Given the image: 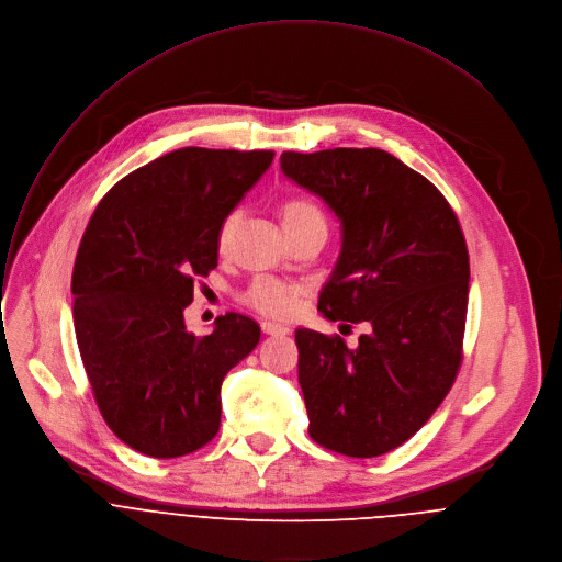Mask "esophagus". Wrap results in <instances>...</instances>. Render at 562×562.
Masks as SVG:
<instances>
[{"label": "esophagus", "mask_w": 562, "mask_h": 562, "mask_svg": "<svg viewBox=\"0 0 562 562\" xmlns=\"http://www.w3.org/2000/svg\"><path fill=\"white\" fill-rule=\"evenodd\" d=\"M261 330L266 333V335H288L290 333V328L288 326H283V324H277V322H263L261 324Z\"/></svg>", "instance_id": "esophagus-1"}]
</instances>
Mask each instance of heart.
I'll use <instances>...</instances> for the list:
<instances>
[{"label":"heart","mask_w":562,"mask_h":562,"mask_svg":"<svg viewBox=\"0 0 562 562\" xmlns=\"http://www.w3.org/2000/svg\"><path fill=\"white\" fill-rule=\"evenodd\" d=\"M279 216L283 223V229L290 236L307 229V227H326V216L322 207L303 196L285 199L279 207ZM234 229V216H227L218 227V245L223 247ZM301 296V288L296 283L274 281V279H257L249 283V288L243 292V301L259 310L270 317H288L294 313L296 301Z\"/></svg>","instance_id":"1"}]
</instances>
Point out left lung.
Returning <instances> with one entry per match:
<instances>
[{
  "label": "left lung",
  "mask_w": 562,
  "mask_h": 562,
  "mask_svg": "<svg viewBox=\"0 0 562 562\" xmlns=\"http://www.w3.org/2000/svg\"><path fill=\"white\" fill-rule=\"evenodd\" d=\"M281 171L341 221L322 315L368 328L357 348L296 330L307 432L350 458L384 456L456 382L469 303L462 227L438 187L382 149L283 151Z\"/></svg>",
  "instance_id": "obj_1"
}]
</instances>
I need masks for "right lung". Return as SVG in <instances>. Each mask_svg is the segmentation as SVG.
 Here are the masks:
<instances>
[{
    "mask_svg": "<svg viewBox=\"0 0 562 562\" xmlns=\"http://www.w3.org/2000/svg\"><path fill=\"white\" fill-rule=\"evenodd\" d=\"M274 151L182 147L124 176L95 207L74 266V326L98 408L138 453L169 460L212 442L227 370L261 339L255 319L184 328L194 281L218 266V227Z\"/></svg>",
    "mask_w": 562,
    "mask_h": 562,
    "instance_id": "add662e5",
    "label": "right lung"
}]
</instances>
